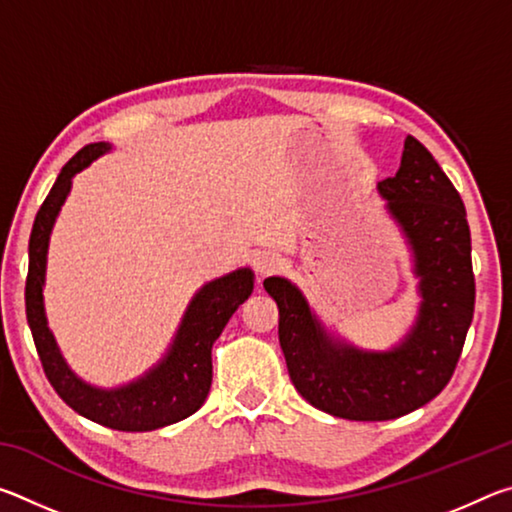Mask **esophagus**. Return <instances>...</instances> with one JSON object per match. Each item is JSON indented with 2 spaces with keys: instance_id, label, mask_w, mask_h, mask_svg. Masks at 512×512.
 <instances>
[{
  "instance_id": "34e87169",
  "label": "esophagus",
  "mask_w": 512,
  "mask_h": 512,
  "mask_svg": "<svg viewBox=\"0 0 512 512\" xmlns=\"http://www.w3.org/2000/svg\"><path fill=\"white\" fill-rule=\"evenodd\" d=\"M253 268H255L259 280H264V277L273 275L277 268H280V259H277V255H273V253H259L253 259Z\"/></svg>"
}]
</instances>
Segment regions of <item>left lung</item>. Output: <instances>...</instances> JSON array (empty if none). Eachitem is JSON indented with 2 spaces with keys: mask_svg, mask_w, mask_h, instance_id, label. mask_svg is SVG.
Returning <instances> with one entry per match:
<instances>
[{
  "mask_svg": "<svg viewBox=\"0 0 512 512\" xmlns=\"http://www.w3.org/2000/svg\"><path fill=\"white\" fill-rule=\"evenodd\" d=\"M377 192L409 241L420 277L418 318L400 345L370 352L334 341L296 284L264 280L280 309L277 334L296 391L320 411L361 422L395 420L443 391L463 352L476 293L465 205L415 137H406L400 169Z\"/></svg>",
  "mask_w": 512,
  "mask_h": 512,
  "instance_id": "left-lung-1",
  "label": "left lung"
}]
</instances>
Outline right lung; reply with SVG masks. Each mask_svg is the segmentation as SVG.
<instances>
[{"mask_svg":"<svg viewBox=\"0 0 512 512\" xmlns=\"http://www.w3.org/2000/svg\"><path fill=\"white\" fill-rule=\"evenodd\" d=\"M110 149L112 146L106 142L83 146L58 173L54 187L40 205L29 239V275L27 291H24L27 320L49 384L67 406L103 427L117 431H153L185 420L203 406L212 386V345L237 307L253 293L255 275L250 268H239L219 280L207 282L189 302L176 339L164 359L133 384L103 391L76 377L47 327L45 302H42L47 248L56 216L72 189V178Z\"/></svg>","mask_w":512,"mask_h":512,"instance_id":"1","label":"right lung"}]
</instances>
